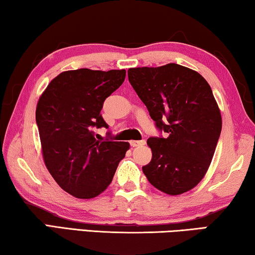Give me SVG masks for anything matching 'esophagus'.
Returning a JSON list of instances; mask_svg holds the SVG:
<instances>
[{"label":"esophagus","instance_id":"obj_1","mask_svg":"<svg viewBox=\"0 0 255 255\" xmlns=\"http://www.w3.org/2000/svg\"><path fill=\"white\" fill-rule=\"evenodd\" d=\"M130 145L132 147L143 146V145H145V140H144V139H142V140H130Z\"/></svg>","mask_w":255,"mask_h":255}]
</instances>
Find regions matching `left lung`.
<instances>
[{
    "instance_id": "8db88e82",
    "label": "left lung",
    "mask_w": 255,
    "mask_h": 255,
    "mask_svg": "<svg viewBox=\"0 0 255 255\" xmlns=\"http://www.w3.org/2000/svg\"><path fill=\"white\" fill-rule=\"evenodd\" d=\"M128 80L165 137H150L152 159L143 166L150 183L177 196L206 174L221 134L222 118L208 82L178 64L128 70Z\"/></svg>"
}]
</instances>
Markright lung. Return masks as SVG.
<instances>
[{"label":"right lung","instance_id":"add662e5","mask_svg":"<svg viewBox=\"0 0 255 255\" xmlns=\"http://www.w3.org/2000/svg\"><path fill=\"white\" fill-rule=\"evenodd\" d=\"M125 78V70L65 71L51 80L37 102L44 164L59 187L75 198L103 192L129 149L128 142L98 140L94 131L109 127L101 110Z\"/></svg>","mask_w":255,"mask_h":255}]
</instances>
